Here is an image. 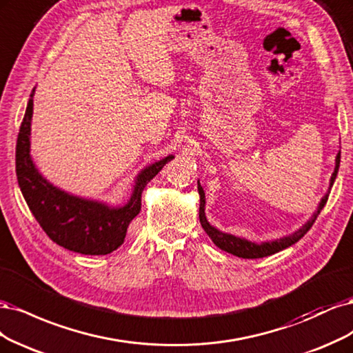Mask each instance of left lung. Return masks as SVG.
Masks as SVG:
<instances>
[{"instance_id": "left-lung-1", "label": "left lung", "mask_w": 353, "mask_h": 353, "mask_svg": "<svg viewBox=\"0 0 353 353\" xmlns=\"http://www.w3.org/2000/svg\"><path fill=\"white\" fill-rule=\"evenodd\" d=\"M339 165H340V152L336 157V168H334V173L332 176V180H330V189H332L337 172H339ZM198 192H199V196H201V205H199V221L201 225L203 227V230L207 232V234L210 236L211 241L217 245L223 251L229 252L232 255H236L239 258H245V259H255V258H264L268 255H272L276 252L283 251V249H286L289 246H292L293 243H296L301 237H303L308 232L312 224L315 223L318 214L324 208V205L327 203L328 199V193H325V196L321 199L320 202V207H318L316 212L312 215V219L306 223L305 225H302L298 232H294L293 234H289L286 237H281L277 239V241H272V242H264V243H255L251 241H246V239L242 237H237L229 233H223L220 230L215 229L212 227L205 217V193H203V189L201 186V183L198 181Z\"/></svg>"}]
</instances>
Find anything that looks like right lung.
I'll return each instance as SVG.
<instances>
[{"instance_id": "1", "label": "right lung", "mask_w": 353, "mask_h": 353, "mask_svg": "<svg viewBox=\"0 0 353 353\" xmlns=\"http://www.w3.org/2000/svg\"><path fill=\"white\" fill-rule=\"evenodd\" d=\"M32 90L16 145V174L28 207L52 242L83 255H107L124 242L130 221L141 211V198L148 181L173 160L165 157L136 179L130 201L124 207L110 208L105 203L69 195L45 180L30 158V120L33 114Z\"/></svg>"}]
</instances>
